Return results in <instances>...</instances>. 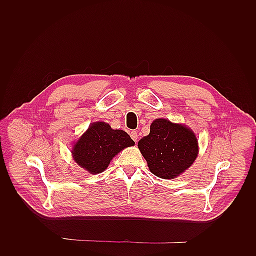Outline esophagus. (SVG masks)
I'll return each instance as SVG.
<instances>
[{
    "label": "esophagus",
    "mask_w": 256,
    "mask_h": 256,
    "mask_svg": "<svg viewBox=\"0 0 256 256\" xmlns=\"http://www.w3.org/2000/svg\"><path fill=\"white\" fill-rule=\"evenodd\" d=\"M130 136H131V138H132V140L134 141V142H136L138 141V132L136 131H131L130 132Z\"/></svg>",
    "instance_id": "1"
}]
</instances>
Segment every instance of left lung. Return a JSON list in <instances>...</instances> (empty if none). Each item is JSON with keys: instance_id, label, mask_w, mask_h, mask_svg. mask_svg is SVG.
<instances>
[{"instance_id": "8db88e82", "label": "left lung", "mask_w": 256, "mask_h": 256, "mask_svg": "<svg viewBox=\"0 0 256 256\" xmlns=\"http://www.w3.org/2000/svg\"><path fill=\"white\" fill-rule=\"evenodd\" d=\"M150 172L160 178H175L194 162L198 146L192 130L168 120L158 118L150 134L138 143Z\"/></svg>"}]
</instances>
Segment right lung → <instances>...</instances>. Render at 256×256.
I'll use <instances>...</instances> for the list:
<instances>
[{"label":"right lung","mask_w":256,"mask_h":256,"mask_svg":"<svg viewBox=\"0 0 256 256\" xmlns=\"http://www.w3.org/2000/svg\"><path fill=\"white\" fill-rule=\"evenodd\" d=\"M134 145L124 130L112 129L104 122H94L74 146V161L90 174L104 171L116 154Z\"/></svg>","instance_id":"1"}]
</instances>
